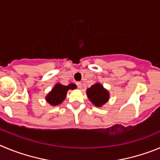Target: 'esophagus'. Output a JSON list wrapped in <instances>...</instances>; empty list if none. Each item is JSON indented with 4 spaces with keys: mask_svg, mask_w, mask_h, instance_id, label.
Returning <instances> with one entry per match:
<instances>
[{
    "mask_svg": "<svg viewBox=\"0 0 160 160\" xmlns=\"http://www.w3.org/2000/svg\"><path fill=\"white\" fill-rule=\"evenodd\" d=\"M77 86L79 88H82V86H83V85H82L81 82H77Z\"/></svg>",
    "mask_w": 160,
    "mask_h": 160,
    "instance_id": "34e87169",
    "label": "esophagus"
}]
</instances>
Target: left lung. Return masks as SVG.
<instances>
[{"instance_id": "1", "label": "left lung", "mask_w": 160, "mask_h": 160, "mask_svg": "<svg viewBox=\"0 0 160 160\" xmlns=\"http://www.w3.org/2000/svg\"><path fill=\"white\" fill-rule=\"evenodd\" d=\"M87 95L89 100L92 102L96 107H100L104 104L109 99V94L108 91L105 90L100 83L93 84L90 88H88Z\"/></svg>"}]
</instances>
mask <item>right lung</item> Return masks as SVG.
Here are the masks:
<instances>
[{"mask_svg": "<svg viewBox=\"0 0 160 160\" xmlns=\"http://www.w3.org/2000/svg\"><path fill=\"white\" fill-rule=\"evenodd\" d=\"M76 84L70 83L68 86L62 85L60 83L56 84L52 90L46 96V100L52 105H58L62 103L63 100L65 99L66 94L68 89L76 88Z\"/></svg>", "mask_w": 160, "mask_h": 160, "instance_id": "right-lung-1", "label": "right lung"}]
</instances>
